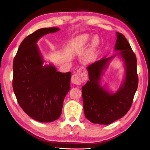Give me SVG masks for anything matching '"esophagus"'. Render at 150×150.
I'll return each instance as SVG.
<instances>
[{
	"label": "esophagus",
	"instance_id": "obj_1",
	"mask_svg": "<svg viewBox=\"0 0 150 150\" xmlns=\"http://www.w3.org/2000/svg\"><path fill=\"white\" fill-rule=\"evenodd\" d=\"M88 79V74L86 69L84 67H81L79 70L77 71L76 73L72 76L71 81L72 83L79 85L81 83H84Z\"/></svg>",
	"mask_w": 150,
	"mask_h": 150
}]
</instances>
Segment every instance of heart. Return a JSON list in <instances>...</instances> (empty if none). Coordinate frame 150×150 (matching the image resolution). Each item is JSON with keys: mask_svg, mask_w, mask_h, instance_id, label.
Masks as SVG:
<instances>
[{"mask_svg": "<svg viewBox=\"0 0 150 150\" xmlns=\"http://www.w3.org/2000/svg\"><path fill=\"white\" fill-rule=\"evenodd\" d=\"M91 40V36L87 34L82 35L79 36H78L76 39V43L77 45L79 47H84L87 44L90 42ZM99 43V38L97 36H94L92 38L91 45L89 49L88 52L86 53V54L83 57V62L85 64H89L91 63L94 61L95 58V52L97 46L98 45Z\"/></svg>", "mask_w": 150, "mask_h": 150, "instance_id": "obj_1", "label": "heart"}]
</instances>
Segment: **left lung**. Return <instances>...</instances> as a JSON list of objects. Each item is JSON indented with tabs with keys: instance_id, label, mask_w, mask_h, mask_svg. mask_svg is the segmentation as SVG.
<instances>
[{
	"instance_id": "left-lung-1",
	"label": "left lung",
	"mask_w": 150,
	"mask_h": 150,
	"mask_svg": "<svg viewBox=\"0 0 150 150\" xmlns=\"http://www.w3.org/2000/svg\"><path fill=\"white\" fill-rule=\"evenodd\" d=\"M115 50L118 54L103 57L86 69L89 81L82 87L83 108L86 118L93 124L108 125L122 118L130 109L138 86L137 60L125 36L117 32ZM116 55L124 62L125 77L123 84L115 93L100 85V78L110 60Z\"/></svg>"
}]
</instances>
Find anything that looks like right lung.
I'll return each mask as SVG.
<instances>
[{
  "instance_id": "obj_1",
  "label": "right lung",
  "mask_w": 150,
  "mask_h": 150,
  "mask_svg": "<svg viewBox=\"0 0 150 150\" xmlns=\"http://www.w3.org/2000/svg\"><path fill=\"white\" fill-rule=\"evenodd\" d=\"M59 28H41L20 44L13 61V87L23 111L40 122H50L61 115L65 96L71 88V72L62 73L51 64H43L36 42Z\"/></svg>"
}]
</instances>
